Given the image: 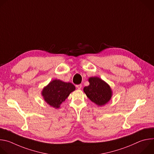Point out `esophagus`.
Listing matches in <instances>:
<instances>
[{
	"label": "esophagus",
	"instance_id": "1",
	"mask_svg": "<svg viewBox=\"0 0 154 154\" xmlns=\"http://www.w3.org/2000/svg\"><path fill=\"white\" fill-rule=\"evenodd\" d=\"M82 85L81 84H80V85H76V88H77L78 90H80V89L82 88Z\"/></svg>",
	"mask_w": 154,
	"mask_h": 154
}]
</instances>
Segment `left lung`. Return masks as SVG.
<instances>
[{"mask_svg":"<svg viewBox=\"0 0 154 154\" xmlns=\"http://www.w3.org/2000/svg\"><path fill=\"white\" fill-rule=\"evenodd\" d=\"M88 82L90 85L83 88L88 97L98 106L104 105L109 102L112 96L110 86L97 77H90Z\"/></svg>","mask_w":154,"mask_h":154,"instance_id":"1","label":"left lung"}]
</instances>
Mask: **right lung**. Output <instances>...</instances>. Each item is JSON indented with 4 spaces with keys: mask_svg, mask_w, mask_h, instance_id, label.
<instances>
[{
    "mask_svg": "<svg viewBox=\"0 0 154 154\" xmlns=\"http://www.w3.org/2000/svg\"><path fill=\"white\" fill-rule=\"evenodd\" d=\"M75 90V87L72 83L55 79L44 88L41 94L48 104L58 108L61 103Z\"/></svg>",
    "mask_w": 154,
    "mask_h": 154,
    "instance_id": "right-lung-1",
    "label": "right lung"
}]
</instances>
